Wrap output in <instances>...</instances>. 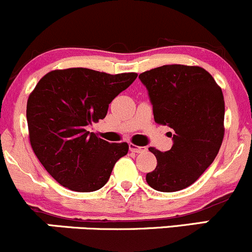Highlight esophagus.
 Returning a JSON list of instances; mask_svg holds the SVG:
<instances>
[{
  "label": "esophagus",
  "mask_w": 252,
  "mask_h": 252,
  "mask_svg": "<svg viewBox=\"0 0 252 252\" xmlns=\"http://www.w3.org/2000/svg\"><path fill=\"white\" fill-rule=\"evenodd\" d=\"M129 150L131 151V152H135V153H141V152H145L146 151V147H142V146H136V145L134 144H129Z\"/></svg>",
  "instance_id": "obj_1"
}]
</instances>
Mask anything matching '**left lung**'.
<instances>
[{"mask_svg":"<svg viewBox=\"0 0 252 252\" xmlns=\"http://www.w3.org/2000/svg\"><path fill=\"white\" fill-rule=\"evenodd\" d=\"M148 91L156 123L173 129V146L148 150L157 166L146 181L159 192L194 184L219 153L224 135V99L213 76L199 66L164 65L139 76Z\"/></svg>","mask_w":252,"mask_h":252,"instance_id":"left-lung-1","label":"left lung"}]
</instances>
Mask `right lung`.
<instances>
[{
	"instance_id": "right-lung-1",
	"label": "right lung",
	"mask_w": 252,
	"mask_h": 252,
	"mask_svg": "<svg viewBox=\"0 0 252 252\" xmlns=\"http://www.w3.org/2000/svg\"><path fill=\"white\" fill-rule=\"evenodd\" d=\"M136 77L73 67L39 79L26 106L29 137L36 157L62 186L76 192L100 189L116 161L128 153L126 142L110 144L87 126L105 118L111 101Z\"/></svg>"
}]
</instances>
